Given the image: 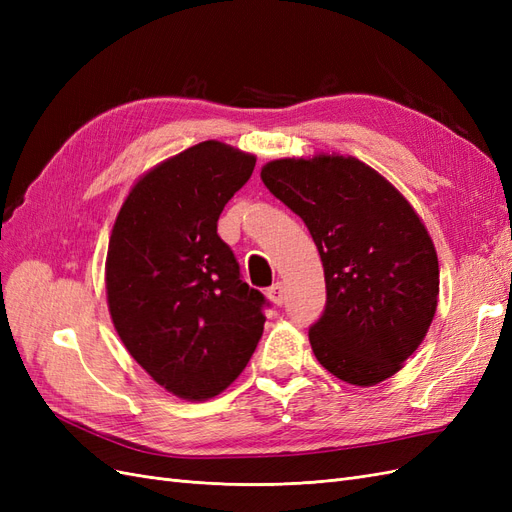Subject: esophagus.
I'll return each mask as SVG.
<instances>
[{"mask_svg":"<svg viewBox=\"0 0 512 512\" xmlns=\"http://www.w3.org/2000/svg\"><path fill=\"white\" fill-rule=\"evenodd\" d=\"M267 299H269L271 303H275L277 307L284 305V301H286V294H284V286H282V282H277V284H273L271 288H267Z\"/></svg>","mask_w":512,"mask_h":512,"instance_id":"34e87169","label":"esophagus"}]
</instances>
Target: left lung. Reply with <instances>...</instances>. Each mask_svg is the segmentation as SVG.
<instances>
[{"label": "left lung", "mask_w": 512, "mask_h": 512, "mask_svg": "<svg viewBox=\"0 0 512 512\" xmlns=\"http://www.w3.org/2000/svg\"><path fill=\"white\" fill-rule=\"evenodd\" d=\"M260 179L318 247L327 307L309 344L320 365L354 386L397 374L425 339L440 294L436 247L414 207L352 156L271 160Z\"/></svg>", "instance_id": "1"}]
</instances>
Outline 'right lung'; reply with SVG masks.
Masks as SVG:
<instances>
[{"instance_id":"1","label":"right lung","mask_w":512,"mask_h":512,"mask_svg":"<svg viewBox=\"0 0 512 512\" xmlns=\"http://www.w3.org/2000/svg\"><path fill=\"white\" fill-rule=\"evenodd\" d=\"M256 156L205 141L160 162L123 200L108 241L106 301L119 339L162 389L188 401L239 378L265 329L262 292L241 280L220 213Z\"/></svg>"}]
</instances>
